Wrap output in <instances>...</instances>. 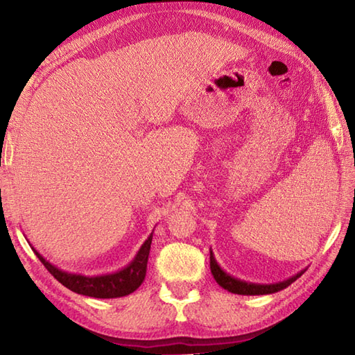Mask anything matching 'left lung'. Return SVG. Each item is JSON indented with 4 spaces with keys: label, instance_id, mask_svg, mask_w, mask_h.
<instances>
[{
    "label": "left lung",
    "instance_id": "1",
    "mask_svg": "<svg viewBox=\"0 0 355 355\" xmlns=\"http://www.w3.org/2000/svg\"><path fill=\"white\" fill-rule=\"evenodd\" d=\"M210 271H212V276L215 277L218 285L223 286L224 290H227L233 294H243V296H262V294H273L286 288V286L291 285L297 277L302 276L305 270H300L299 273H296L294 276L275 284L247 282V281H243V279H238L235 276L229 275L227 271L223 270L220 263H218L215 259L212 248H210Z\"/></svg>",
    "mask_w": 355,
    "mask_h": 355
}]
</instances>
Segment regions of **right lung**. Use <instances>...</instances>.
Returning <instances> with one entry per match:
<instances>
[{
	"label": "right lung",
	"instance_id": "1",
	"mask_svg": "<svg viewBox=\"0 0 355 355\" xmlns=\"http://www.w3.org/2000/svg\"><path fill=\"white\" fill-rule=\"evenodd\" d=\"M153 233L154 230L149 233V236L140 245L139 252L135 253L132 261L128 266L117 271H112V273L94 276L71 273V271L58 268L50 261L45 259L32 244H30V247H32L33 253L37 256V259L44 263V267L69 290L96 299H116L134 293L141 285V282L145 281L148 256L150 250V243H153Z\"/></svg>",
	"mask_w": 355,
	"mask_h": 355
}]
</instances>
